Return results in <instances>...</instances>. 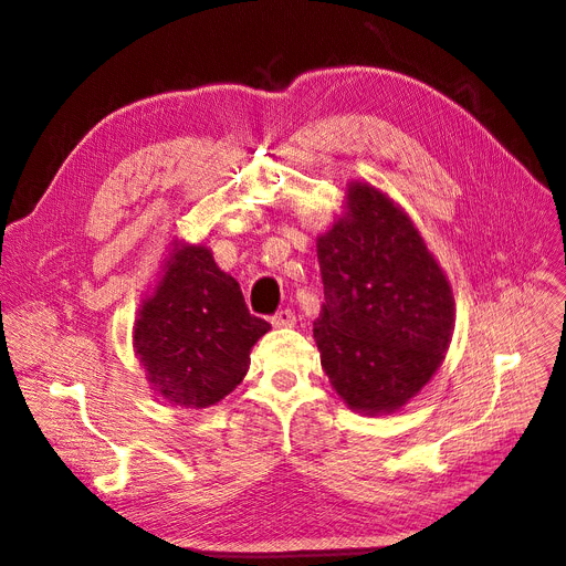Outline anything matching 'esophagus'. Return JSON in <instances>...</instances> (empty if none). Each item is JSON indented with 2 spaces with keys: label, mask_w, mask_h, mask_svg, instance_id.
I'll list each match as a JSON object with an SVG mask.
<instances>
[{
  "label": "esophagus",
  "mask_w": 566,
  "mask_h": 566,
  "mask_svg": "<svg viewBox=\"0 0 566 566\" xmlns=\"http://www.w3.org/2000/svg\"><path fill=\"white\" fill-rule=\"evenodd\" d=\"M271 323L276 325V328H293V325L297 323V316H295L293 310H281V312L273 314Z\"/></svg>",
  "instance_id": "obj_1"
}]
</instances>
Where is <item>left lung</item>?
I'll return each instance as SVG.
<instances>
[{
  "label": "left lung",
  "mask_w": 566,
  "mask_h": 566,
  "mask_svg": "<svg viewBox=\"0 0 566 566\" xmlns=\"http://www.w3.org/2000/svg\"><path fill=\"white\" fill-rule=\"evenodd\" d=\"M321 366L358 413H389L430 382L453 333V295L413 221L368 184L318 238Z\"/></svg>",
  "instance_id": "8db88e82"
}]
</instances>
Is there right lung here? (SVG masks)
Wrapping results in <instances>:
<instances>
[{"label":"right lung","mask_w":566,"mask_h":566,"mask_svg":"<svg viewBox=\"0 0 566 566\" xmlns=\"http://www.w3.org/2000/svg\"><path fill=\"white\" fill-rule=\"evenodd\" d=\"M271 325L205 245L175 248L134 323V349L163 399L208 408L241 385L250 349Z\"/></svg>","instance_id":"obj_1"}]
</instances>
